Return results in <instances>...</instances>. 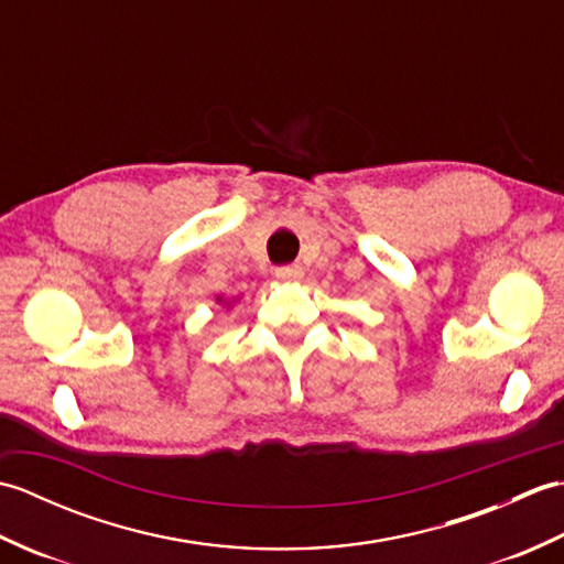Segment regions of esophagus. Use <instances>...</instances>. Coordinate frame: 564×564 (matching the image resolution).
Here are the masks:
<instances>
[{"label":"esophagus","instance_id":"34e87169","mask_svg":"<svg viewBox=\"0 0 564 564\" xmlns=\"http://www.w3.org/2000/svg\"><path fill=\"white\" fill-rule=\"evenodd\" d=\"M275 279H279L281 283H295L303 279V269L297 267V263H293V267H279L275 269Z\"/></svg>","mask_w":564,"mask_h":564}]
</instances>
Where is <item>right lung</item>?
<instances>
[{"label": "right lung", "instance_id": "add662e5", "mask_svg": "<svg viewBox=\"0 0 564 564\" xmlns=\"http://www.w3.org/2000/svg\"><path fill=\"white\" fill-rule=\"evenodd\" d=\"M235 301H239V297H235ZM235 301H223V297H218V303H223V307H230Z\"/></svg>", "mask_w": 564, "mask_h": 564}]
</instances>
